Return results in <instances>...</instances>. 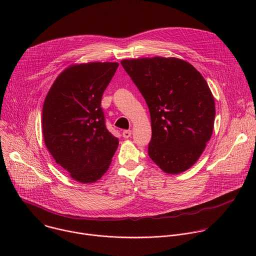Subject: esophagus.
I'll return each instance as SVG.
<instances>
[{
    "label": "esophagus",
    "mask_w": 256,
    "mask_h": 256,
    "mask_svg": "<svg viewBox=\"0 0 256 256\" xmlns=\"http://www.w3.org/2000/svg\"><path fill=\"white\" fill-rule=\"evenodd\" d=\"M130 136H132V130H126L122 132V136L124 138H128Z\"/></svg>",
    "instance_id": "obj_1"
}]
</instances>
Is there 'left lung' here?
Segmentation results:
<instances>
[{"instance_id":"left-lung-1","label":"left lung","mask_w":256,"mask_h":256,"mask_svg":"<svg viewBox=\"0 0 256 256\" xmlns=\"http://www.w3.org/2000/svg\"><path fill=\"white\" fill-rule=\"evenodd\" d=\"M122 66L149 107L150 158L169 174L188 170L212 134L214 100L206 81L194 66L176 58L124 60Z\"/></svg>"}]
</instances>
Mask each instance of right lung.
<instances>
[{
	"instance_id": "right-lung-1",
	"label": "right lung",
	"mask_w": 256,
	"mask_h": 256,
	"mask_svg": "<svg viewBox=\"0 0 256 256\" xmlns=\"http://www.w3.org/2000/svg\"><path fill=\"white\" fill-rule=\"evenodd\" d=\"M118 62H88L62 70L42 108V134L48 150L72 178L90 184L112 163L118 138L105 126L103 92Z\"/></svg>"
}]
</instances>
